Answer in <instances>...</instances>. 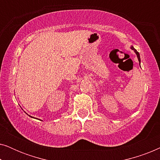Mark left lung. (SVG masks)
I'll list each match as a JSON object with an SVG mask.
<instances>
[{"mask_svg": "<svg viewBox=\"0 0 160 160\" xmlns=\"http://www.w3.org/2000/svg\"><path fill=\"white\" fill-rule=\"evenodd\" d=\"M131 49H132V50H134L135 52V53H136V54H137V57H138V61H139V62H141V58H140V54H139V53H138V52H137V50L135 49H134V47H131Z\"/></svg>", "mask_w": 160, "mask_h": 160, "instance_id": "1", "label": "left lung"}]
</instances>
